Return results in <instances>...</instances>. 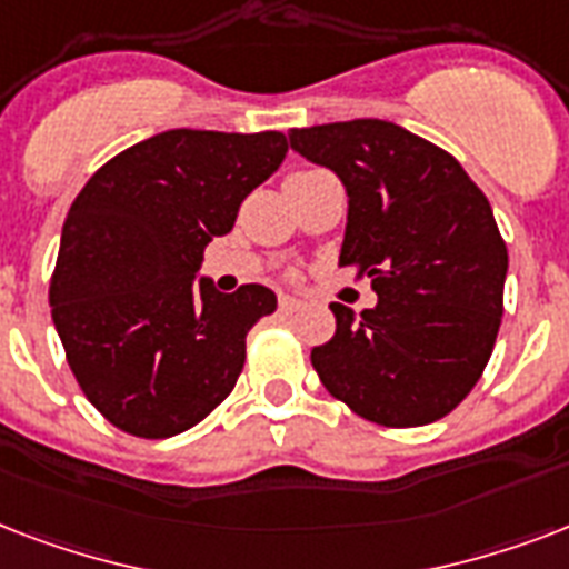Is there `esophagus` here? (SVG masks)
Returning a JSON list of instances; mask_svg holds the SVG:
<instances>
[{"label":"esophagus","mask_w":569,"mask_h":569,"mask_svg":"<svg viewBox=\"0 0 569 569\" xmlns=\"http://www.w3.org/2000/svg\"><path fill=\"white\" fill-rule=\"evenodd\" d=\"M301 307V298H295V295H280V310L292 312Z\"/></svg>","instance_id":"1"}]
</instances>
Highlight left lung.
<instances>
[{"mask_svg":"<svg viewBox=\"0 0 569 569\" xmlns=\"http://www.w3.org/2000/svg\"><path fill=\"white\" fill-rule=\"evenodd\" d=\"M289 141L346 186L339 266L378 295L360 316L330 303L337 333L312 348V369L369 422H437L476 387L502 325L508 248L485 191L455 156L387 120L292 129Z\"/></svg>","mask_w":569,"mask_h":569,"instance_id":"1","label":"left lung"}]
</instances>
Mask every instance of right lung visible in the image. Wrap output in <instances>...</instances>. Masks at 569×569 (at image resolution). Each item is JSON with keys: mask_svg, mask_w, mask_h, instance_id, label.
<instances>
[{"mask_svg": "<svg viewBox=\"0 0 569 569\" xmlns=\"http://www.w3.org/2000/svg\"><path fill=\"white\" fill-rule=\"evenodd\" d=\"M286 150L283 132L168 129L109 159L73 200L49 307L79 387L114 428L164 440L232 392L248 330L277 295L194 277Z\"/></svg>", "mask_w": 569, "mask_h": 569, "instance_id": "right-lung-1", "label": "right lung"}]
</instances>
